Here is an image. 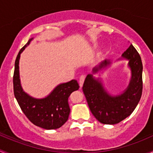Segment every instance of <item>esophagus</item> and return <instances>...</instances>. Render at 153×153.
<instances>
[{
  "label": "esophagus",
  "instance_id": "34e87169",
  "mask_svg": "<svg viewBox=\"0 0 153 153\" xmlns=\"http://www.w3.org/2000/svg\"><path fill=\"white\" fill-rule=\"evenodd\" d=\"M85 75H82V76H80V78H79V83L80 88L82 87L83 83H84V81H85Z\"/></svg>",
  "mask_w": 153,
  "mask_h": 153
}]
</instances>
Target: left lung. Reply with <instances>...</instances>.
Masks as SVG:
<instances>
[{"label":"left lung","instance_id":"8db88e82","mask_svg":"<svg viewBox=\"0 0 153 153\" xmlns=\"http://www.w3.org/2000/svg\"><path fill=\"white\" fill-rule=\"evenodd\" d=\"M122 56V59L129 61L128 66L131 71L130 83L123 93L116 96L111 95L102 82L93 74H88L83 84L82 91L90 110L102 124H118L128 117L136 108L142 94L143 65L139 53L131 44ZM111 63L109 59H105L93 69V74L98 73Z\"/></svg>","mask_w":153,"mask_h":153}]
</instances>
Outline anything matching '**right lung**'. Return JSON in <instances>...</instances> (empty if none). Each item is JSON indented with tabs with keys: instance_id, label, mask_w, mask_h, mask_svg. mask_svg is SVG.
Here are the masks:
<instances>
[{
	"instance_id": "add662e5",
	"label": "right lung",
	"mask_w": 153,
	"mask_h": 153,
	"mask_svg": "<svg viewBox=\"0 0 153 153\" xmlns=\"http://www.w3.org/2000/svg\"><path fill=\"white\" fill-rule=\"evenodd\" d=\"M33 38L20 50L15 62L13 76L14 94L26 117L37 127L45 130H53L62 127L67 122L70 113L68 97L72 92L79 88L76 80L62 83L56 86L49 95L42 99H36L24 92L20 85L19 60L20 53L30 44Z\"/></svg>"
}]
</instances>
